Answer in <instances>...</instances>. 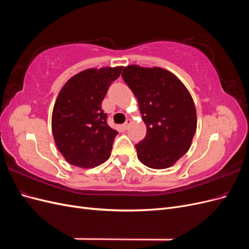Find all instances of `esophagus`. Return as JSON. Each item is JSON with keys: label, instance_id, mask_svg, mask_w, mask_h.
<instances>
[{"label": "esophagus", "instance_id": "esophagus-1", "mask_svg": "<svg viewBox=\"0 0 249 249\" xmlns=\"http://www.w3.org/2000/svg\"><path fill=\"white\" fill-rule=\"evenodd\" d=\"M131 123H132V120H131V119H126V120H125V123L123 124V127H124V130L129 129V126H130Z\"/></svg>", "mask_w": 249, "mask_h": 249}]
</instances>
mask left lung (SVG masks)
<instances>
[{
    "label": "left lung",
    "mask_w": 249,
    "mask_h": 249,
    "mask_svg": "<svg viewBox=\"0 0 249 249\" xmlns=\"http://www.w3.org/2000/svg\"><path fill=\"white\" fill-rule=\"evenodd\" d=\"M123 79L137 97L146 136L136 144L137 157L153 169L171 167L189 150L196 131V109L190 92L161 67L125 66Z\"/></svg>",
    "instance_id": "obj_1"
}]
</instances>
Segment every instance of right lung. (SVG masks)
Masks as SVG:
<instances>
[{"instance_id": "obj_1", "label": "right lung", "mask_w": 249, "mask_h": 249, "mask_svg": "<svg viewBox=\"0 0 249 249\" xmlns=\"http://www.w3.org/2000/svg\"><path fill=\"white\" fill-rule=\"evenodd\" d=\"M123 66L88 69L67 81L57 96L52 132L59 152L74 166H99L110 157L117 131L107 124L102 102Z\"/></svg>"}]
</instances>
